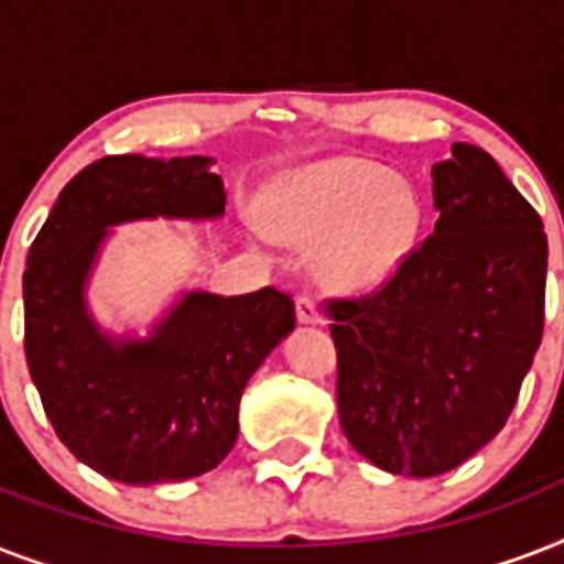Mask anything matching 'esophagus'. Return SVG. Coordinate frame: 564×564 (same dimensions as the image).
<instances>
[{"mask_svg": "<svg viewBox=\"0 0 564 564\" xmlns=\"http://www.w3.org/2000/svg\"><path fill=\"white\" fill-rule=\"evenodd\" d=\"M295 316H299L301 325H318V322H322V313H318L316 301L310 299V295H301V299L295 301Z\"/></svg>", "mask_w": 564, "mask_h": 564, "instance_id": "1", "label": "esophagus"}]
</instances>
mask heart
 Returning <instances> with one entry per match:
<instances>
[{
    "mask_svg": "<svg viewBox=\"0 0 564 564\" xmlns=\"http://www.w3.org/2000/svg\"><path fill=\"white\" fill-rule=\"evenodd\" d=\"M419 189L360 158H330L290 172L265 198V228L278 242L313 251L318 281L369 292L412 254L421 230Z\"/></svg>",
    "mask_w": 564,
    "mask_h": 564,
    "instance_id": "obj_1",
    "label": "heart"
}]
</instances>
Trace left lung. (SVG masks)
Wrapping results in <instances>:
<instances>
[{"mask_svg":"<svg viewBox=\"0 0 564 564\" xmlns=\"http://www.w3.org/2000/svg\"><path fill=\"white\" fill-rule=\"evenodd\" d=\"M433 163L436 228L371 295L327 301L339 424L389 474L436 477L489 445L544 330L547 237L495 158Z\"/></svg>","mask_w":564,"mask_h":564,"instance_id":"1","label":"left lung"}]
</instances>
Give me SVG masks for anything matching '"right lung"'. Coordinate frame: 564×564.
Instances as JSON below:
<instances>
[{
  "label": "right lung",
  "mask_w": 564,
  "mask_h": 564,
  "mask_svg": "<svg viewBox=\"0 0 564 564\" xmlns=\"http://www.w3.org/2000/svg\"><path fill=\"white\" fill-rule=\"evenodd\" d=\"M213 158L110 154L84 166L31 242L22 274L25 360L57 438L126 486L193 480L230 454L248 377L295 327L274 286L248 295L184 292L145 339L110 336L87 310L113 225L219 219L225 184Z\"/></svg>",
  "instance_id": "obj_1"
}]
</instances>
